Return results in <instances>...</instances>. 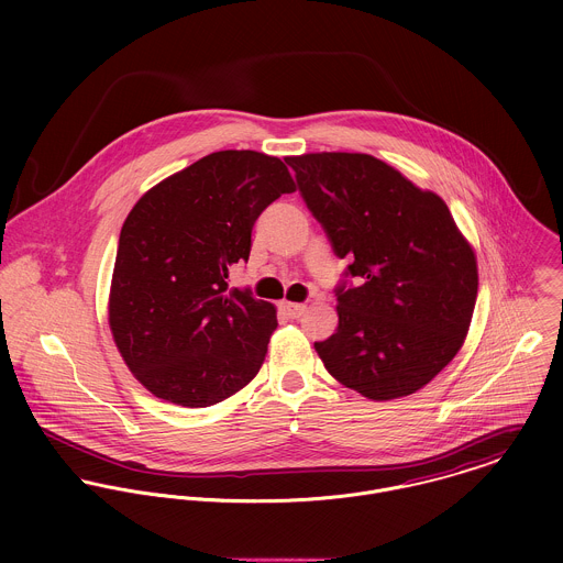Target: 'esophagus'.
<instances>
[{
	"mask_svg": "<svg viewBox=\"0 0 563 563\" xmlns=\"http://www.w3.org/2000/svg\"><path fill=\"white\" fill-rule=\"evenodd\" d=\"M282 310H284L290 319H301V317L306 314V310H308V308H306L303 303H290V301H284V303H282Z\"/></svg>",
	"mask_w": 563,
	"mask_h": 563,
	"instance_id": "1",
	"label": "esophagus"
}]
</instances>
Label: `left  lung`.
Returning a JSON list of instances; mask_svg holds the SVG:
<instances>
[{"label": "left lung", "mask_w": 563, "mask_h": 563, "mask_svg": "<svg viewBox=\"0 0 563 563\" xmlns=\"http://www.w3.org/2000/svg\"><path fill=\"white\" fill-rule=\"evenodd\" d=\"M299 192L346 277L338 329L314 349L342 386L373 401L413 395L462 349L479 273L446 203L368 154L290 156Z\"/></svg>", "instance_id": "obj_1"}]
</instances>
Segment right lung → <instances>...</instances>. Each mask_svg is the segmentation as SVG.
<instances>
[{"instance_id": "1", "label": "right lung", "mask_w": 563, "mask_h": 563, "mask_svg": "<svg viewBox=\"0 0 563 563\" xmlns=\"http://www.w3.org/2000/svg\"><path fill=\"white\" fill-rule=\"evenodd\" d=\"M295 192L279 158L228 150L162 179L128 214L114 260L108 322L134 377L158 399L208 407L260 371L275 306L228 286L249 260L266 206Z\"/></svg>"}]
</instances>
